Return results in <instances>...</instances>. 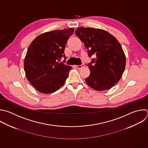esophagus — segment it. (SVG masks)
I'll return each instance as SVG.
<instances>
[{
    "mask_svg": "<svg viewBox=\"0 0 148 148\" xmlns=\"http://www.w3.org/2000/svg\"><path fill=\"white\" fill-rule=\"evenodd\" d=\"M84 66H85V65H84V64H82L81 65H78V66H75V67H76L77 69H81V68L83 67H84Z\"/></svg>",
    "mask_w": 148,
    "mask_h": 148,
    "instance_id": "esophagus-1",
    "label": "esophagus"
}]
</instances>
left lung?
Returning a JSON list of instances; mask_svg holds the SVG:
<instances>
[{"mask_svg": "<svg viewBox=\"0 0 148 148\" xmlns=\"http://www.w3.org/2000/svg\"><path fill=\"white\" fill-rule=\"evenodd\" d=\"M75 35L87 49L92 59L87 66L90 75L86 84L96 90H105L113 87L121 78L125 67V56L116 38L108 32L93 28L79 27Z\"/></svg>", "mask_w": 148, "mask_h": 148, "instance_id": "1", "label": "left lung"}]
</instances>
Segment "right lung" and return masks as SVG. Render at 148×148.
I'll return each instance as SVG.
<instances>
[{
  "label": "right lung",
  "instance_id": "1",
  "mask_svg": "<svg viewBox=\"0 0 148 148\" xmlns=\"http://www.w3.org/2000/svg\"><path fill=\"white\" fill-rule=\"evenodd\" d=\"M74 31L71 28L45 32L29 45L24 60V71L27 78L38 91L53 93L65 83L72 67L59 62L62 58H66V45Z\"/></svg>",
  "mask_w": 148,
  "mask_h": 148
}]
</instances>
